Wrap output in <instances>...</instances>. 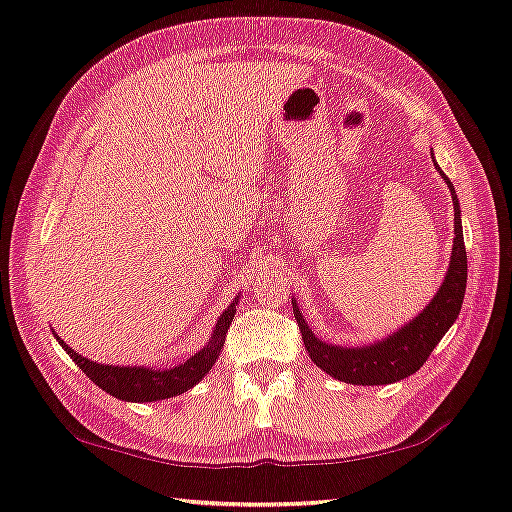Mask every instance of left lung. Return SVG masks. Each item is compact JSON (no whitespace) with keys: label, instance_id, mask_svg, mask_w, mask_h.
Returning a JSON list of instances; mask_svg holds the SVG:
<instances>
[{"label":"left lung","instance_id":"1","mask_svg":"<svg viewBox=\"0 0 512 512\" xmlns=\"http://www.w3.org/2000/svg\"><path fill=\"white\" fill-rule=\"evenodd\" d=\"M433 164H436L440 176L445 178L449 194H452L454 201V244L445 280L440 284L436 296L431 298L429 305L424 307L418 316L411 318L409 323L402 325L400 329H395L393 334L384 336V339L352 348V345H334L320 341L309 329L296 298H291L293 316L298 320L302 341H305V348L311 361H314L320 370H325L327 375L345 381V384L381 386L393 384V381L406 379L413 375V372H418L422 368V363L429 359L433 348H436L440 339L447 334V329L454 325L458 314H461L467 284V255L463 244L461 205H458L454 185L449 183V178L445 176L443 169L438 167V162Z\"/></svg>","mask_w":512,"mask_h":512}]
</instances>
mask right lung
Here are the masks:
<instances>
[{"instance_id":"right-lung-1","label":"right lung","mask_w":512,"mask_h":512,"mask_svg":"<svg viewBox=\"0 0 512 512\" xmlns=\"http://www.w3.org/2000/svg\"><path fill=\"white\" fill-rule=\"evenodd\" d=\"M241 296L230 302L228 309L223 311L216 320L212 329L210 341L203 350H198L192 357L173 368H151V366H112V363H97L92 359H85L83 354L69 348V345L60 339L54 332L56 341L63 345V350L69 354L76 366H79L85 375H88L101 391L110 393L112 397L124 402H158L169 400L180 393H187L194 388L219 359L223 350L225 334H228L232 318L237 314V302Z\"/></svg>"}]
</instances>
